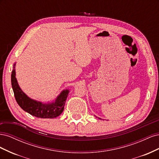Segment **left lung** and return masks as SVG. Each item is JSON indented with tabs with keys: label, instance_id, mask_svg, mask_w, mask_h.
<instances>
[{
	"label": "left lung",
	"instance_id": "obj_1",
	"mask_svg": "<svg viewBox=\"0 0 159 159\" xmlns=\"http://www.w3.org/2000/svg\"><path fill=\"white\" fill-rule=\"evenodd\" d=\"M99 119H100V118H99Z\"/></svg>",
	"mask_w": 159,
	"mask_h": 159
}]
</instances>
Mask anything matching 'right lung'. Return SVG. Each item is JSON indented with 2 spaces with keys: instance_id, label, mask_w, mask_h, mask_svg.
<instances>
[{
  "instance_id": "add662e5",
  "label": "right lung",
  "mask_w": 159,
  "mask_h": 159,
  "mask_svg": "<svg viewBox=\"0 0 159 159\" xmlns=\"http://www.w3.org/2000/svg\"><path fill=\"white\" fill-rule=\"evenodd\" d=\"M15 65L14 64L11 74V84L17 103L24 111L38 118L53 119L63 112L66 100L69 93V90L62 91L57 96L55 102L48 103H43L40 102L30 98L23 92L16 78Z\"/></svg>"
}]
</instances>
